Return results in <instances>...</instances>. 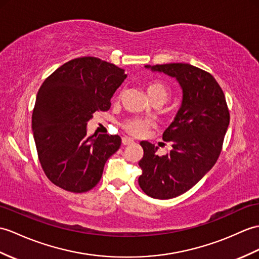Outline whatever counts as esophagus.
<instances>
[{
	"mask_svg": "<svg viewBox=\"0 0 259 259\" xmlns=\"http://www.w3.org/2000/svg\"><path fill=\"white\" fill-rule=\"evenodd\" d=\"M134 143V139H131L129 137H123L122 138V144L123 146H128V144Z\"/></svg>",
	"mask_w": 259,
	"mask_h": 259,
	"instance_id": "34e87169",
	"label": "esophagus"
}]
</instances>
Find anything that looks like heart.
Returning a JSON list of instances; mask_svg holds the SVG:
<instances>
[{"label":"heart","mask_w":259,"mask_h":259,"mask_svg":"<svg viewBox=\"0 0 259 259\" xmlns=\"http://www.w3.org/2000/svg\"><path fill=\"white\" fill-rule=\"evenodd\" d=\"M147 92L149 97L153 101H165L170 96V88L166 83L160 80L150 81L147 85ZM152 121L147 118H129L122 122V128L129 135L135 137H142L152 127Z\"/></svg>","instance_id":"obj_1"}]
</instances>
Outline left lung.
I'll list each match as a JSON object with an SVG mask.
<instances>
[{
    "instance_id": "obj_1",
    "label": "left lung",
    "mask_w": 259,
    "mask_h": 259,
    "mask_svg": "<svg viewBox=\"0 0 259 259\" xmlns=\"http://www.w3.org/2000/svg\"><path fill=\"white\" fill-rule=\"evenodd\" d=\"M151 69L177 78L183 93L181 108L162 137L171 142V151L159 157L157 147L140 142V188L149 196L167 200L193 188L216 163L230 110L223 90L207 71L183 63L155 65Z\"/></svg>"
}]
</instances>
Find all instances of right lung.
I'll return each instance as SVG.
<instances>
[{
  "mask_svg": "<svg viewBox=\"0 0 259 259\" xmlns=\"http://www.w3.org/2000/svg\"><path fill=\"white\" fill-rule=\"evenodd\" d=\"M127 78L124 70L97 57L71 59L40 86L32 115L34 140L46 177L73 193H85L100 181L107 160L118 151V135H87L96 111H107Z\"/></svg>",
  "mask_w": 259,
  "mask_h": 259,
  "instance_id": "1",
  "label": "right lung"
}]
</instances>
